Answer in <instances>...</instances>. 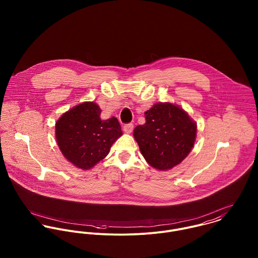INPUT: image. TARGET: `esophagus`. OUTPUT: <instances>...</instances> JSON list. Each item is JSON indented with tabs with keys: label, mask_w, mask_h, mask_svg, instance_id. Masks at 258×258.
<instances>
[{
	"label": "esophagus",
	"mask_w": 258,
	"mask_h": 258,
	"mask_svg": "<svg viewBox=\"0 0 258 258\" xmlns=\"http://www.w3.org/2000/svg\"><path fill=\"white\" fill-rule=\"evenodd\" d=\"M133 128H134V125L132 123H129V124H125L123 126V130L125 133L127 134H130L132 131H133Z\"/></svg>",
	"instance_id": "1"
}]
</instances>
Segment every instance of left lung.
Masks as SVG:
<instances>
[{
  "instance_id": "8db88e82",
  "label": "left lung",
  "mask_w": 258,
  "mask_h": 258,
  "mask_svg": "<svg viewBox=\"0 0 258 258\" xmlns=\"http://www.w3.org/2000/svg\"><path fill=\"white\" fill-rule=\"evenodd\" d=\"M146 122L134 129V138L148 164L167 171L182 163L194 147L197 123L180 106L159 102L145 112Z\"/></svg>"
}]
</instances>
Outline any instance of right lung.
<instances>
[{
    "label": "right lung",
    "mask_w": 258,
    "mask_h": 258,
    "mask_svg": "<svg viewBox=\"0 0 258 258\" xmlns=\"http://www.w3.org/2000/svg\"><path fill=\"white\" fill-rule=\"evenodd\" d=\"M94 102H83L63 113L55 122V138L64 158L75 167L89 170L103 160L123 134L114 116L100 118Z\"/></svg>",
    "instance_id": "right-lung-1"
}]
</instances>
